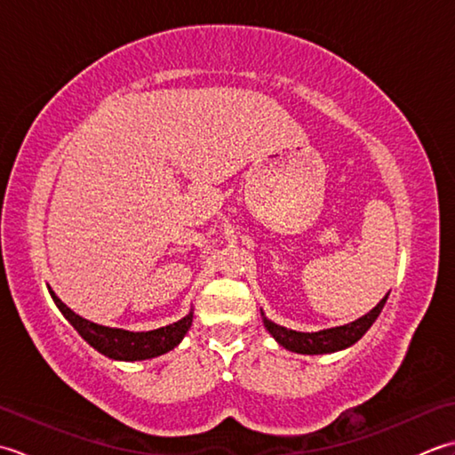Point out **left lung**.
Wrapping results in <instances>:
<instances>
[{"label": "left lung", "mask_w": 455, "mask_h": 455, "mask_svg": "<svg viewBox=\"0 0 455 455\" xmlns=\"http://www.w3.org/2000/svg\"><path fill=\"white\" fill-rule=\"evenodd\" d=\"M385 301H387V295H385L370 313L357 318V321L344 326L326 328V331H318V332H297V331H291V328L272 323L267 316H264V313L262 316H264V326L267 328V332L272 334L277 340V344L283 346L285 350L297 352V354H308V355L332 354L338 350H346V347H350L352 344L360 340V338L370 331L371 324L375 323V318L379 316Z\"/></svg>", "instance_id": "obj_1"}]
</instances>
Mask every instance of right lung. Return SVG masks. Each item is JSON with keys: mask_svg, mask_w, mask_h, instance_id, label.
<instances>
[{"mask_svg": "<svg viewBox=\"0 0 455 455\" xmlns=\"http://www.w3.org/2000/svg\"><path fill=\"white\" fill-rule=\"evenodd\" d=\"M48 293H51L56 307L60 308V313L68 318V323L78 331L85 342L93 346L100 354L119 362L150 360V357H158L173 350L183 340V336L188 334L193 323V313H189L181 321L156 328V331L131 332L123 331V328H109L85 321L80 315H76L72 308H68L51 287H48Z\"/></svg>", "mask_w": 455, "mask_h": 455, "instance_id": "add662e5", "label": "right lung"}]
</instances>
